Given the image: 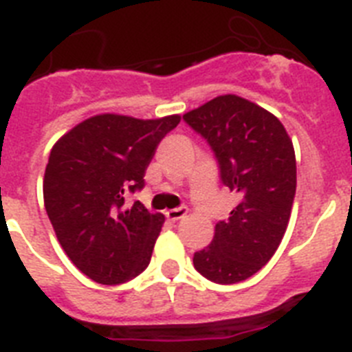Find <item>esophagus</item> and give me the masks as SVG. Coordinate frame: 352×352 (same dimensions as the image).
Here are the masks:
<instances>
[{"instance_id": "esophagus-1", "label": "esophagus", "mask_w": 352, "mask_h": 352, "mask_svg": "<svg viewBox=\"0 0 352 352\" xmlns=\"http://www.w3.org/2000/svg\"><path fill=\"white\" fill-rule=\"evenodd\" d=\"M186 206H179V208H174V210H169V211H166V217L169 220H173V222H176V220H179V219H183V217H185L186 214Z\"/></svg>"}]
</instances>
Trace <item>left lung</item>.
Here are the masks:
<instances>
[{
  "instance_id": "obj_1",
  "label": "left lung",
  "mask_w": 352,
  "mask_h": 352,
  "mask_svg": "<svg viewBox=\"0 0 352 352\" xmlns=\"http://www.w3.org/2000/svg\"><path fill=\"white\" fill-rule=\"evenodd\" d=\"M210 144L220 182L238 192L229 219L214 226L194 266L214 284H238L268 263L280 245L296 194V158L284 125L241 96H217L183 116Z\"/></svg>"
}]
</instances>
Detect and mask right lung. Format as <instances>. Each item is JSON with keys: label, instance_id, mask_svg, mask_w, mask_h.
<instances>
[{"label": "right lung", "instance_id": "right-lung-1", "mask_svg": "<svg viewBox=\"0 0 352 352\" xmlns=\"http://www.w3.org/2000/svg\"><path fill=\"white\" fill-rule=\"evenodd\" d=\"M179 116L135 120L100 114L56 142L43 176V203L61 247L77 268L104 285L148 268L164 214L126 195L144 188L158 144Z\"/></svg>", "mask_w": 352, "mask_h": 352}]
</instances>
